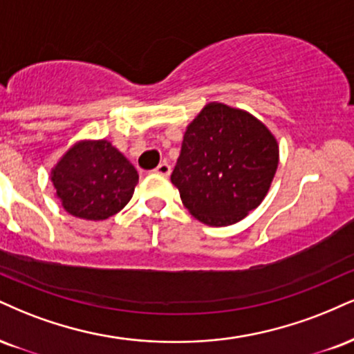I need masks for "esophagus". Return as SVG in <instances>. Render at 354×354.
Segmentation results:
<instances>
[{
	"label": "esophagus",
	"mask_w": 354,
	"mask_h": 354,
	"mask_svg": "<svg viewBox=\"0 0 354 354\" xmlns=\"http://www.w3.org/2000/svg\"><path fill=\"white\" fill-rule=\"evenodd\" d=\"M156 174H161V176H169L171 174V165H168L166 161H163V163L158 165V168L155 169Z\"/></svg>",
	"instance_id": "esophagus-1"
}]
</instances>
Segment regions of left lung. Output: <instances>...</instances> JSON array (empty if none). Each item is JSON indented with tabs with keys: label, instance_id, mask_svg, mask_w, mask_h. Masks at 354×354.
I'll return each instance as SVG.
<instances>
[{
	"label": "left lung",
	"instance_id": "left-lung-1",
	"mask_svg": "<svg viewBox=\"0 0 354 354\" xmlns=\"http://www.w3.org/2000/svg\"><path fill=\"white\" fill-rule=\"evenodd\" d=\"M279 166V142L247 110L209 102L186 127L171 183L191 216L212 227L261 206Z\"/></svg>",
	"mask_w": 354,
	"mask_h": 354
}]
</instances>
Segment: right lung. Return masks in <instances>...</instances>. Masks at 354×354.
I'll use <instances>...</instances> for the list:
<instances>
[{
	"mask_svg": "<svg viewBox=\"0 0 354 354\" xmlns=\"http://www.w3.org/2000/svg\"><path fill=\"white\" fill-rule=\"evenodd\" d=\"M49 178L64 209L87 221H104L120 212L138 183L135 166L105 138L75 142Z\"/></svg>",
	"mask_w": 354,
	"mask_h": 354,
	"instance_id": "1",
	"label": "right lung"
}]
</instances>
